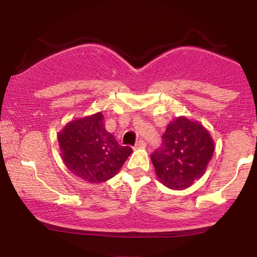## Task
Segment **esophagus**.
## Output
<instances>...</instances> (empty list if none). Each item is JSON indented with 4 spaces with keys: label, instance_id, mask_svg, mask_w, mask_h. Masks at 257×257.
<instances>
[{
    "label": "esophagus",
    "instance_id": "esophagus-1",
    "mask_svg": "<svg viewBox=\"0 0 257 257\" xmlns=\"http://www.w3.org/2000/svg\"><path fill=\"white\" fill-rule=\"evenodd\" d=\"M146 146V143L144 140H138L135 144V149H144Z\"/></svg>",
    "mask_w": 257,
    "mask_h": 257
}]
</instances>
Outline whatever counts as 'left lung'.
I'll use <instances>...</instances> for the list:
<instances>
[{
  "label": "left lung",
  "instance_id": "obj_1",
  "mask_svg": "<svg viewBox=\"0 0 257 257\" xmlns=\"http://www.w3.org/2000/svg\"><path fill=\"white\" fill-rule=\"evenodd\" d=\"M215 150L211 134L198 120L176 117L163 134L162 149L151 156L158 181L185 190L204 175Z\"/></svg>",
  "mask_w": 257,
  "mask_h": 257
}]
</instances>
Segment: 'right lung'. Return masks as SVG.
Returning <instances> with one entry per match:
<instances>
[{
    "label": "right lung",
    "instance_id": "obj_1",
    "mask_svg": "<svg viewBox=\"0 0 257 257\" xmlns=\"http://www.w3.org/2000/svg\"><path fill=\"white\" fill-rule=\"evenodd\" d=\"M58 141L67 169L89 184L113 178L133 152L106 131L102 112L70 120L58 133Z\"/></svg>",
    "mask_w": 257,
    "mask_h": 257
}]
</instances>
